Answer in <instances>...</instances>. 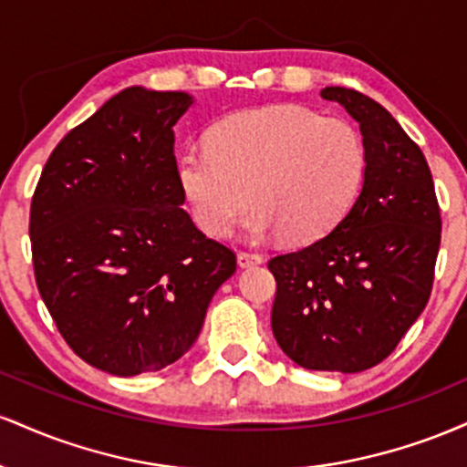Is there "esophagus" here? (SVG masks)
<instances>
[{
  "label": "esophagus",
  "instance_id": "1",
  "mask_svg": "<svg viewBox=\"0 0 467 467\" xmlns=\"http://www.w3.org/2000/svg\"><path fill=\"white\" fill-rule=\"evenodd\" d=\"M261 261H264V256L256 254V252H239V254H237V264H239V267L259 265Z\"/></svg>",
  "mask_w": 467,
  "mask_h": 467
}]
</instances>
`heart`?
Segmentation results:
<instances>
[{
	"label": "heart",
	"mask_w": 467,
	"mask_h": 467,
	"mask_svg": "<svg viewBox=\"0 0 467 467\" xmlns=\"http://www.w3.org/2000/svg\"><path fill=\"white\" fill-rule=\"evenodd\" d=\"M175 173L192 217L213 237L233 234L252 197L250 237L281 233L287 244H312L356 203L367 147L342 118L292 103L264 105L215 122L206 149L182 151Z\"/></svg>",
	"instance_id": "obj_1"
}]
</instances>
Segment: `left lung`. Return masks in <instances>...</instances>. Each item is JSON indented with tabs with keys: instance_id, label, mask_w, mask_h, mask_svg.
<instances>
[{
	"instance_id": "left-lung-1",
	"label": "left lung",
	"mask_w": 467,
	"mask_h": 467,
	"mask_svg": "<svg viewBox=\"0 0 467 467\" xmlns=\"http://www.w3.org/2000/svg\"><path fill=\"white\" fill-rule=\"evenodd\" d=\"M320 96L360 125L367 178L329 234L270 259L272 331L298 367L358 373L389 358L426 307L441 217L426 158L400 122L356 89Z\"/></svg>"
}]
</instances>
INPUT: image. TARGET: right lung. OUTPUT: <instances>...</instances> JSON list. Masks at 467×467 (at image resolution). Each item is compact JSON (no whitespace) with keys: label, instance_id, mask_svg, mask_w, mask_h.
Segmentation results:
<instances>
[{"label":"right lung","instance_id":"add662e5","mask_svg":"<svg viewBox=\"0 0 467 467\" xmlns=\"http://www.w3.org/2000/svg\"><path fill=\"white\" fill-rule=\"evenodd\" d=\"M191 105L186 92L122 89L57 144L32 197L47 312L78 358L120 378L180 360L237 270L182 208L173 127Z\"/></svg>","mask_w":467,"mask_h":467}]
</instances>
